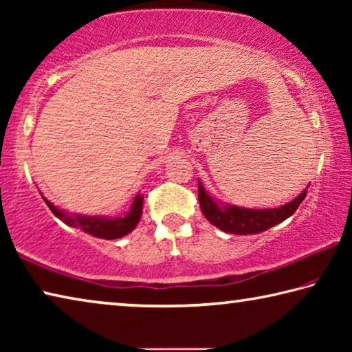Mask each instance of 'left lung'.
<instances>
[{
  "instance_id": "left-lung-1",
  "label": "left lung",
  "mask_w": 352,
  "mask_h": 352,
  "mask_svg": "<svg viewBox=\"0 0 352 352\" xmlns=\"http://www.w3.org/2000/svg\"><path fill=\"white\" fill-rule=\"evenodd\" d=\"M306 195L307 189L302 190L296 199L279 208H270V210H248V208L220 204V201L212 199L206 192L204 184L199 182V201L204 216L214 226H217L219 230L233 234H256L284 222L285 219H289L298 210V206L301 205V201L305 200Z\"/></svg>"
}]
</instances>
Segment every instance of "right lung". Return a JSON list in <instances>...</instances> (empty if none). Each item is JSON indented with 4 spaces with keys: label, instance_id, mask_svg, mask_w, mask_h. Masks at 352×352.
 I'll list each match as a JSON object with an SVG mask.
<instances>
[{
    "label": "right lung",
    "instance_id": "obj_1",
    "mask_svg": "<svg viewBox=\"0 0 352 352\" xmlns=\"http://www.w3.org/2000/svg\"><path fill=\"white\" fill-rule=\"evenodd\" d=\"M41 197H43V195H41ZM43 200L47 208L52 211V214H54L57 219H60L63 223L74 226V228H79L83 233L99 237V239H119V237L126 236L130 231H133L135 226L138 225L142 214V200H144V197L140 194L136 195L130 211L126 216L121 217L80 216V214L71 216V214L58 210V208L52 205L47 199L43 197Z\"/></svg>",
    "mask_w": 352,
    "mask_h": 352
}]
</instances>
